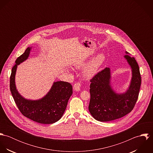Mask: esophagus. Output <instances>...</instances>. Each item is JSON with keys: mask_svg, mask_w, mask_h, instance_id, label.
<instances>
[{"mask_svg": "<svg viewBox=\"0 0 153 153\" xmlns=\"http://www.w3.org/2000/svg\"><path fill=\"white\" fill-rule=\"evenodd\" d=\"M80 88H81V83L78 82L76 83H75L74 85V87H73V89L74 90L76 91H79L80 90Z\"/></svg>", "mask_w": 153, "mask_h": 153, "instance_id": "obj_1", "label": "esophagus"}]
</instances>
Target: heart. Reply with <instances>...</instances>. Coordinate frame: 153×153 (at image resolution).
<instances>
[{
	"label": "heart",
	"instance_id": "obj_1",
	"mask_svg": "<svg viewBox=\"0 0 153 153\" xmlns=\"http://www.w3.org/2000/svg\"><path fill=\"white\" fill-rule=\"evenodd\" d=\"M105 59V56L103 53H100L94 58L84 69V76L87 78H90L94 76V75L97 72L100 67L104 62ZM85 64L86 61H82L77 65V67L80 68L85 65Z\"/></svg>",
	"mask_w": 153,
	"mask_h": 153
}]
</instances>
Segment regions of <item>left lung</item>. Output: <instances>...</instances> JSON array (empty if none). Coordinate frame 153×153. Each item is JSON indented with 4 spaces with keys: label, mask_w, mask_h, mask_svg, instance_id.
<instances>
[{
    "label": "left lung",
    "mask_w": 153,
    "mask_h": 153,
    "mask_svg": "<svg viewBox=\"0 0 153 153\" xmlns=\"http://www.w3.org/2000/svg\"><path fill=\"white\" fill-rule=\"evenodd\" d=\"M124 57L132 72L131 84L126 93L118 94L112 89L109 68L98 72L90 79L91 98L88 108L97 121L104 122L120 118L130 113L135 107L141 84L140 68L134 57L128 55Z\"/></svg>",
    "instance_id": "8db88e82"
}]
</instances>
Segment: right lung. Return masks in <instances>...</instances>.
Listing matches in <instances>:
<instances>
[{
  "mask_svg": "<svg viewBox=\"0 0 153 153\" xmlns=\"http://www.w3.org/2000/svg\"><path fill=\"white\" fill-rule=\"evenodd\" d=\"M30 51V48H27L16 59V64L12 68L10 76V92L23 115L38 123L52 124L62 117L72 94V86L67 82L58 81L54 82L48 94L39 100L31 101L23 98L16 90L15 77L17 66L27 58Z\"/></svg>",
  "mask_w": 153,
  "mask_h": 153,
  "instance_id": "add662e5",
  "label": "right lung"
}]
</instances>
